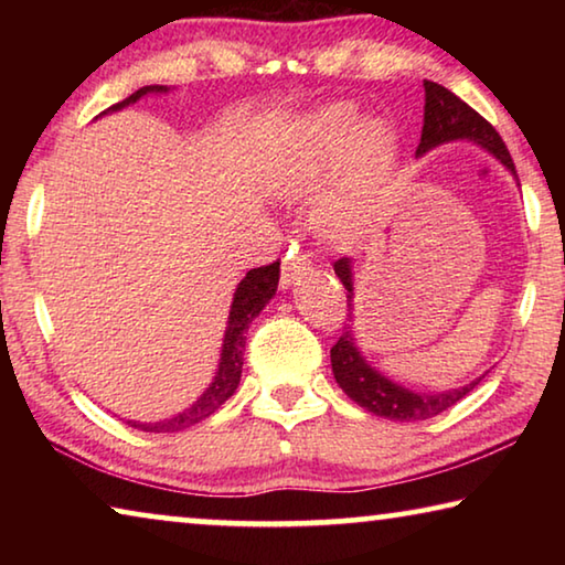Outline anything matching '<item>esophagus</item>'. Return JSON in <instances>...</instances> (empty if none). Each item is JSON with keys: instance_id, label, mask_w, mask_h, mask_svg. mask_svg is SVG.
<instances>
[{"instance_id": "1", "label": "esophagus", "mask_w": 565, "mask_h": 565, "mask_svg": "<svg viewBox=\"0 0 565 565\" xmlns=\"http://www.w3.org/2000/svg\"><path fill=\"white\" fill-rule=\"evenodd\" d=\"M309 269V254L303 252H291L284 256V264H281V284L289 286L291 281L299 279V276Z\"/></svg>"}]
</instances>
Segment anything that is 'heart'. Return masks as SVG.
Listing matches in <instances>:
<instances>
[{"mask_svg":"<svg viewBox=\"0 0 565 565\" xmlns=\"http://www.w3.org/2000/svg\"><path fill=\"white\" fill-rule=\"evenodd\" d=\"M356 124V109L351 104H331L303 124L296 137L289 157L284 159L279 184L286 194H301L327 174V169L339 160V186L327 202V214L339 218L347 214L363 189L384 174L394 157V139L386 124L363 121Z\"/></svg>","mask_w":565,"mask_h":565,"instance_id":"heart-1","label":"heart"}]
</instances>
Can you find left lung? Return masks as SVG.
<instances>
[{
    "instance_id": "left-lung-1",
    "label": "left lung",
    "mask_w": 565,
    "mask_h": 565,
    "mask_svg": "<svg viewBox=\"0 0 565 565\" xmlns=\"http://www.w3.org/2000/svg\"><path fill=\"white\" fill-rule=\"evenodd\" d=\"M424 129H420V145L416 149V154H426L428 149L444 145V141L471 139L476 145L489 149L491 154L499 157L515 174L513 159L509 154V149H505V141L501 139V134L493 129L491 121H486L481 114L468 107L463 99H458L454 92H448L441 84L424 82ZM333 271H337L341 284L347 286V291L351 294V269L347 256L333 262ZM347 299H351V296H347ZM331 369L337 384L343 388V394H347L353 404H359L361 408L371 411V414L391 420L434 418L451 408L454 404H458L466 394H471L473 386H478V381H481L476 379L473 384L444 391V394H416V391H408L394 384V381L376 374V371L361 359L351 331L347 329H343L339 341L331 347Z\"/></svg>"
}]
</instances>
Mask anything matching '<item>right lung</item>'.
<instances>
[{"mask_svg":"<svg viewBox=\"0 0 565 565\" xmlns=\"http://www.w3.org/2000/svg\"><path fill=\"white\" fill-rule=\"evenodd\" d=\"M149 92H164V87H141L139 92H134L131 97H127L119 104H114L109 109H121L127 104L137 102L139 97H145ZM107 109V111H109ZM276 286H279V259L259 266V269L248 271L238 289L234 294V303L232 311H228V327L224 333V349H222V363H218V374L214 379V384L206 388V394L196 401L194 406L186 408L184 414H179L174 418L167 420H157V424H137V420H129L134 428H141V431H151V434H174V431H184V428L199 424L214 414L216 408H222L226 398L234 396V391L242 381V366H244V347H246V329L248 323L256 319L266 303H269L271 296L276 294Z\"/></svg>","mask_w":565,"mask_h":565,"instance_id":"obj_1","label":"right lung"}]
</instances>
